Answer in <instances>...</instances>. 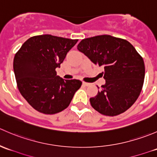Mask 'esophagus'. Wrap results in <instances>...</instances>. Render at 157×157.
Instances as JSON below:
<instances>
[{
    "label": "esophagus",
    "mask_w": 157,
    "mask_h": 157,
    "mask_svg": "<svg viewBox=\"0 0 157 157\" xmlns=\"http://www.w3.org/2000/svg\"><path fill=\"white\" fill-rule=\"evenodd\" d=\"M83 85L84 86H89L90 85V83H86V82H83Z\"/></svg>",
    "instance_id": "1"
}]
</instances>
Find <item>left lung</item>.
<instances>
[{"label":"left lung","instance_id":"obj_1","mask_svg":"<svg viewBox=\"0 0 157 157\" xmlns=\"http://www.w3.org/2000/svg\"><path fill=\"white\" fill-rule=\"evenodd\" d=\"M77 49L104 68L105 83L90 99L92 107L106 116L128 110L140 96L145 75L143 58L134 47L125 39L102 35L83 39Z\"/></svg>","mask_w":157,"mask_h":157}]
</instances>
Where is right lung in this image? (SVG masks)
I'll use <instances>...</instances> for the list:
<instances>
[{
	"label": "right lung",
	"mask_w": 157,
	"mask_h": 157,
	"mask_svg": "<svg viewBox=\"0 0 157 157\" xmlns=\"http://www.w3.org/2000/svg\"><path fill=\"white\" fill-rule=\"evenodd\" d=\"M77 41L52 35L36 36L16 53L13 71L17 87L38 112L53 115L64 110L81 86L80 80H64L55 71Z\"/></svg>",
	"instance_id": "obj_1"
}]
</instances>
